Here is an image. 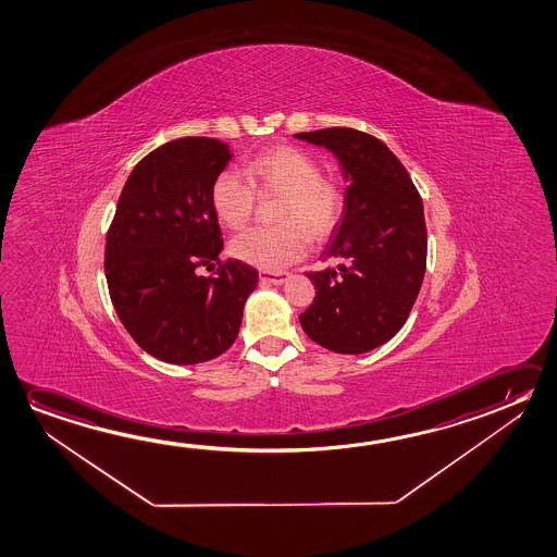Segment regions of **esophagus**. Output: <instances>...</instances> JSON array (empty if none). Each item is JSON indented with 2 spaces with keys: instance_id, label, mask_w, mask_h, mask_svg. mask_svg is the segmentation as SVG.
Here are the masks:
<instances>
[{
  "instance_id": "1",
  "label": "esophagus",
  "mask_w": 557,
  "mask_h": 557,
  "mask_svg": "<svg viewBox=\"0 0 557 557\" xmlns=\"http://www.w3.org/2000/svg\"><path fill=\"white\" fill-rule=\"evenodd\" d=\"M286 278H288V274H269V273H259V283L261 284H274V286H278V284L286 283Z\"/></svg>"
}]
</instances>
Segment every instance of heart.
<instances>
[{"instance_id": "1", "label": "heart", "mask_w": 557, "mask_h": 557, "mask_svg": "<svg viewBox=\"0 0 557 557\" xmlns=\"http://www.w3.org/2000/svg\"><path fill=\"white\" fill-rule=\"evenodd\" d=\"M253 186L283 194L274 214L281 224L239 234L232 239L230 253L267 273H278L304 259L309 236L315 242L329 238L345 211V195L323 176L318 160L306 150L283 145L251 157L244 174L224 169L212 180V212L226 228L248 224L256 205Z\"/></svg>"}]
</instances>
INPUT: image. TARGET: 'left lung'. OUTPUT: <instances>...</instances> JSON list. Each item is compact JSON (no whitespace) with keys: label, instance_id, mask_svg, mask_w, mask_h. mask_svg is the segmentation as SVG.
Listing matches in <instances>:
<instances>
[{"label":"left lung","instance_id":"left-lung-1","mask_svg":"<svg viewBox=\"0 0 557 557\" xmlns=\"http://www.w3.org/2000/svg\"><path fill=\"white\" fill-rule=\"evenodd\" d=\"M294 137L331 150L348 182L345 211L321 256L341 263L308 273L315 298L300 315L301 329L333 352H370L405 325L424 281L422 197L400 160L370 133L329 127Z\"/></svg>","mask_w":557,"mask_h":557}]
</instances>
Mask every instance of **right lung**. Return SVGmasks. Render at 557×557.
Instances as JSON below:
<instances>
[{
  "instance_id": "obj_1",
  "label": "right lung",
  "mask_w": 557,
  "mask_h": 557,
  "mask_svg": "<svg viewBox=\"0 0 557 557\" xmlns=\"http://www.w3.org/2000/svg\"><path fill=\"white\" fill-rule=\"evenodd\" d=\"M228 145L212 137L164 143L132 170L104 251L108 290L133 341L162 362L201 363L238 336L244 304L259 274L238 259L222 263L211 184ZM220 263L218 273L198 271Z\"/></svg>"
}]
</instances>
